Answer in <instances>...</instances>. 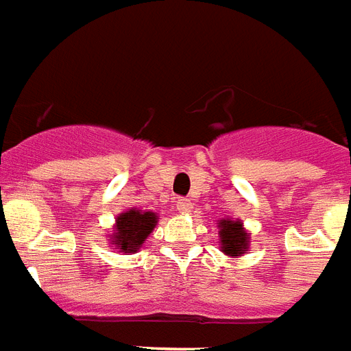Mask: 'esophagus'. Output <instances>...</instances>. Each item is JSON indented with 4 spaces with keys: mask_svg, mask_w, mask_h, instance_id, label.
Here are the masks:
<instances>
[{
    "mask_svg": "<svg viewBox=\"0 0 351 351\" xmlns=\"http://www.w3.org/2000/svg\"><path fill=\"white\" fill-rule=\"evenodd\" d=\"M176 208L180 213H189V211L193 210V202L189 199H178L176 200Z\"/></svg>",
    "mask_w": 351,
    "mask_h": 351,
    "instance_id": "obj_1",
    "label": "esophagus"
}]
</instances>
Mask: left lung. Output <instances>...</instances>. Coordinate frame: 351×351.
<instances>
[{"label":"left lung","mask_w":351,"mask_h":351,"mask_svg":"<svg viewBox=\"0 0 351 351\" xmlns=\"http://www.w3.org/2000/svg\"><path fill=\"white\" fill-rule=\"evenodd\" d=\"M219 237H221V248L226 256H241L247 254L248 248V234L243 228L241 221L223 219L219 223Z\"/></svg>","instance_id":"left-lung-1"}]
</instances>
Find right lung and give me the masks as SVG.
Masks as SVG:
<instances>
[{"label":"right lung","instance_id":"right-lung-1","mask_svg":"<svg viewBox=\"0 0 351 351\" xmlns=\"http://www.w3.org/2000/svg\"><path fill=\"white\" fill-rule=\"evenodd\" d=\"M158 223L154 211H141L138 208L119 213L116 219V228L112 234V245H116L119 252L134 254L143 245Z\"/></svg>","mask_w":351,"mask_h":351}]
</instances>
